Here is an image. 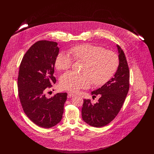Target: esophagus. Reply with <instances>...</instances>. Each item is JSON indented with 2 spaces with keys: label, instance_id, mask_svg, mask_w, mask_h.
Listing matches in <instances>:
<instances>
[{
  "label": "esophagus",
  "instance_id": "obj_1",
  "mask_svg": "<svg viewBox=\"0 0 154 154\" xmlns=\"http://www.w3.org/2000/svg\"><path fill=\"white\" fill-rule=\"evenodd\" d=\"M68 95H69V97H74V96H75V94H73L72 92H68Z\"/></svg>",
  "mask_w": 154,
  "mask_h": 154
}]
</instances>
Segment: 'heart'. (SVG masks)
<instances>
[{
	"label": "heart",
	"instance_id": "b5f03b06",
	"mask_svg": "<svg viewBox=\"0 0 154 154\" xmlns=\"http://www.w3.org/2000/svg\"><path fill=\"white\" fill-rule=\"evenodd\" d=\"M69 53L74 59L85 62L83 73L67 72L59 79L60 87L71 92L88 88L92 82L96 85L106 84L116 73L119 65L117 53L93 44H80L72 47ZM72 59L65 52H60L55 60V66L58 70L69 69Z\"/></svg>",
	"mask_w": 154,
	"mask_h": 154
}]
</instances>
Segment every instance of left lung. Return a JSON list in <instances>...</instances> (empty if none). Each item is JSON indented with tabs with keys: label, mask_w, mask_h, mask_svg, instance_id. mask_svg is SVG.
Listing matches in <instances>:
<instances>
[{
	"label": "left lung",
	"mask_w": 154,
	"mask_h": 154,
	"mask_svg": "<svg viewBox=\"0 0 154 154\" xmlns=\"http://www.w3.org/2000/svg\"><path fill=\"white\" fill-rule=\"evenodd\" d=\"M119 65L114 75L101 88L91 92L100 96L98 102L92 104L84 99L81 110L82 119L88 125L101 128L111 122L122 108L129 89V69L124 52L117 45Z\"/></svg>",
	"instance_id": "1"
}]
</instances>
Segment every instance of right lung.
Here are the masks:
<instances>
[{"mask_svg":"<svg viewBox=\"0 0 154 154\" xmlns=\"http://www.w3.org/2000/svg\"><path fill=\"white\" fill-rule=\"evenodd\" d=\"M58 43L41 40L33 44L24 55L18 77V95L25 114L35 124L50 128L58 124L63 113L67 93L48 98L45 92L55 84L54 76Z\"/></svg>","mask_w":154,"mask_h":154,"instance_id":"add662e5","label":"right lung"}]
</instances>
